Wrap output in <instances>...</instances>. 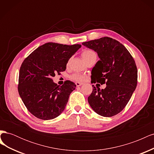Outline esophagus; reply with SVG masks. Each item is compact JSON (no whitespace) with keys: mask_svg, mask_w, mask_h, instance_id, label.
Segmentation results:
<instances>
[{"mask_svg":"<svg viewBox=\"0 0 154 154\" xmlns=\"http://www.w3.org/2000/svg\"><path fill=\"white\" fill-rule=\"evenodd\" d=\"M83 84V83H80V82H76V85L77 87H80V86L82 85Z\"/></svg>","mask_w":154,"mask_h":154,"instance_id":"esophagus-1","label":"esophagus"}]
</instances>
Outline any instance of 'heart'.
<instances>
[{
    "label": "heart",
    "mask_w": 154,
    "mask_h": 154,
    "mask_svg": "<svg viewBox=\"0 0 154 154\" xmlns=\"http://www.w3.org/2000/svg\"><path fill=\"white\" fill-rule=\"evenodd\" d=\"M95 54H96L94 51H91V50H85L84 51H83V53H82V57L83 60H85L88 58L91 57V56L95 55ZM71 78L72 80L76 81V82H83L85 80V76L83 75V74L81 73L76 72L72 74Z\"/></svg>",
    "instance_id": "obj_1"
}]
</instances>
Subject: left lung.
Segmentation results:
<instances>
[{"mask_svg": "<svg viewBox=\"0 0 154 154\" xmlns=\"http://www.w3.org/2000/svg\"><path fill=\"white\" fill-rule=\"evenodd\" d=\"M100 59L91 72V82L106 83L104 89L92 85L88 102L103 117L119 113L127 105L137 83V69L132 55L119 42L109 37L83 42Z\"/></svg>", "mask_w": 154, "mask_h": 154, "instance_id": "left-lung-1", "label": "left lung"}]
</instances>
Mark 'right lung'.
<instances>
[{
	"mask_svg": "<svg viewBox=\"0 0 154 154\" xmlns=\"http://www.w3.org/2000/svg\"><path fill=\"white\" fill-rule=\"evenodd\" d=\"M81 47L80 44L48 42L36 49L22 62L18 93L27 110L37 118L53 119L66 108L76 85L67 80L60 86L52 78L66 71L69 60Z\"/></svg>",
	"mask_w": 154,
	"mask_h": 154,
	"instance_id": "obj_1",
	"label": "right lung"
}]
</instances>
